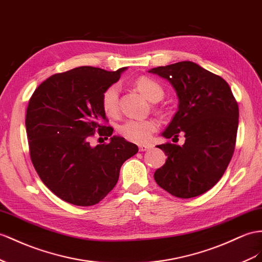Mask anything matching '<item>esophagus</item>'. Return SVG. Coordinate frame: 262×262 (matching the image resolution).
<instances>
[{
  "label": "esophagus",
  "instance_id": "1",
  "mask_svg": "<svg viewBox=\"0 0 262 262\" xmlns=\"http://www.w3.org/2000/svg\"><path fill=\"white\" fill-rule=\"evenodd\" d=\"M150 147H151L150 145H139L138 148H139V151H146L150 149Z\"/></svg>",
  "mask_w": 262,
  "mask_h": 262
}]
</instances>
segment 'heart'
<instances>
[{
	"instance_id": "obj_1",
	"label": "heart",
	"mask_w": 262,
	"mask_h": 262,
	"mask_svg": "<svg viewBox=\"0 0 262 262\" xmlns=\"http://www.w3.org/2000/svg\"><path fill=\"white\" fill-rule=\"evenodd\" d=\"M137 90L143 93V95L150 102H158L164 96L162 85L150 77L142 76L135 80ZM118 95L119 87L117 84L110 85L102 94L100 104L106 115L113 116L118 111ZM157 129V125L150 119H127L117 127V132L120 136L133 143L143 144L148 142L149 138Z\"/></svg>"
}]
</instances>
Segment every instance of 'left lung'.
Returning a JSON list of instances; mask_svg holds the SVG:
<instances>
[{
	"label": "left lung",
	"instance_id": "obj_1",
	"mask_svg": "<svg viewBox=\"0 0 262 262\" xmlns=\"http://www.w3.org/2000/svg\"><path fill=\"white\" fill-rule=\"evenodd\" d=\"M169 80L179 99L178 111L163 133L183 146L166 143L167 160L154 173L156 183L170 195L192 198L211 189L223 177L234 151L239 123L236 98L226 80L189 61L151 69Z\"/></svg>",
	"mask_w": 262,
	"mask_h": 262
}]
</instances>
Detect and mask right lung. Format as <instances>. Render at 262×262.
I'll list each match as a JSON object with an SVG mask.
<instances>
[{
    "label": "right lung",
    "instance_id": "right-lung-1",
    "mask_svg": "<svg viewBox=\"0 0 262 262\" xmlns=\"http://www.w3.org/2000/svg\"><path fill=\"white\" fill-rule=\"evenodd\" d=\"M125 70L80 66L57 73L30 98L25 126L32 164L44 185L66 203L98 204L117 184L125 160L138 151L118 136L110 143L89 145L95 132L112 136L100 97Z\"/></svg>",
    "mask_w": 262,
    "mask_h": 262
}]
</instances>
